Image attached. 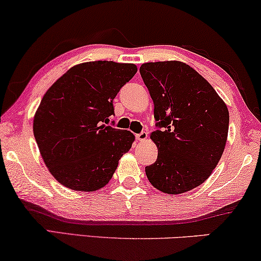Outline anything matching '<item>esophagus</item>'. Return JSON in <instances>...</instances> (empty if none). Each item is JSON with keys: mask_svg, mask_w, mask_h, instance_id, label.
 Wrapping results in <instances>:
<instances>
[{"mask_svg": "<svg viewBox=\"0 0 261 261\" xmlns=\"http://www.w3.org/2000/svg\"><path fill=\"white\" fill-rule=\"evenodd\" d=\"M146 138H148V134H146L145 131H142V132H139V134L136 135V139H137L138 142L145 141Z\"/></svg>", "mask_w": 261, "mask_h": 261, "instance_id": "1", "label": "esophagus"}]
</instances>
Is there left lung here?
Masks as SVG:
<instances>
[{
	"instance_id": "1",
	"label": "left lung",
	"mask_w": 261,
	"mask_h": 261,
	"mask_svg": "<svg viewBox=\"0 0 261 261\" xmlns=\"http://www.w3.org/2000/svg\"><path fill=\"white\" fill-rule=\"evenodd\" d=\"M139 73L153 101L151 139L159 155L145 167L156 189L189 192L202 185L221 159L229 113L211 84L179 61L146 62Z\"/></svg>"
}]
</instances>
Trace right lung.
<instances>
[{
  "label": "right lung",
  "mask_w": 261,
  "mask_h": 261,
  "mask_svg": "<svg viewBox=\"0 0 261 261\" xmlns=\"http://www.w3.org/2000/svg\"><path fill=\"white\" fill-rule=\"evenodd\" d=\"M136 72L134 64L84 62L43 95L33 131L47 168L62 186L93 192L111 179L135 141L130 131L109 125L113 99Z\"/></svg>",
  "instance_id": "right-lung-1"
}]
</instances>
